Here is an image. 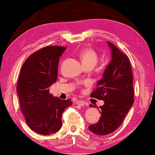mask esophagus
Wrapping results in <instances>:
<instances>
[{
	"mask_svg": "<svg viewBox=\"0 0 155 155\" xmlns=\"http://www.w3.org/2000/svg\"><path fill=\"white\" fill-rule=\"evenodd\" d=\"M76 104H78V105L82 106V107L85 105V102H84V101H81V100H77L76 101Z\"/></svg>",
	"mask_w": 155,
	"mask_h": 155,
	"instance_id": "34e87169",
	"label": "esophagus"
}]
</instances>
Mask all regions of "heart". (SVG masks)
<instances>
[{
  "label": "heart",
  "mask_w": 155,
  "mask_h": 155,
  "mask_svg": "<svg viewBox=\"0 0 155 155\" xmlns=\"http://www.w3.org/2000/svg\"><path fill=\"white\" fill-rule=\"evenodd\" d=\"M79 56L82 61V63L86 66H94L99 60L97 53L91 47H86L79 52Z\"/></svg>",
  "instance_id": "heart-1"
}]
</instances>
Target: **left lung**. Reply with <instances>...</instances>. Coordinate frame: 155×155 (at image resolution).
I'll use <instances>...</instances> for the list:
<instances>
[{
	"label": "left lung",
	"mask_w": 155,
	"mask_h": 155,
	"mask_svg": "<svg viewBox=\"0 0 155 155\" xmlns=\"http://www.w3.org/2000/svg\"><path fill=\"white\" fill-rule=\"evenodd\" d=\"M108 43L112 58L97 82L90 97L104 101L99 109L101 117L96 124L89 127L98 135H107L120 126L134 103V88L132 67L127 55ZM91 106V104L90 105Z\"/></svg>",
	"instance_id": "obj_1"
}]
</instances>
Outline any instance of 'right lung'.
<instances>
[{
	"mask_svg": "<svg viewBox=\"0 0 155 155\" xmlns=\"http://www.w3.org/2000/svg\"><path fill=\"white\" fill-rule=\"evenodd\" d=\"M66 49L44 47L31 54L21 67L16 88L21 109L26 124L38 134L58 132L62 113L72 104L71 99L62 100L49 93V87L58 77L59 58Z\"/></svg>",
	"mask_w": 155,
	"mask_h": 155,
	"instance_id": "1",
	"label": "right lung"
}]
</instances>
